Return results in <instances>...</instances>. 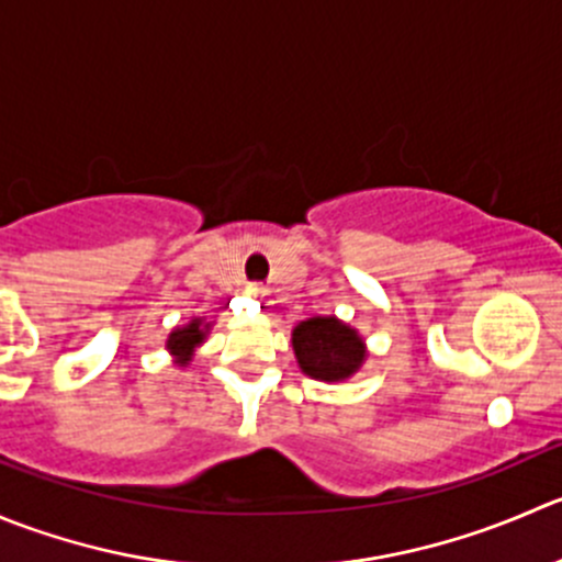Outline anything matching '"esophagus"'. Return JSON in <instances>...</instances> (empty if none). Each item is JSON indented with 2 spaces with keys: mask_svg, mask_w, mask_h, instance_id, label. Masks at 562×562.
Wrapping results in <instances>:
<instances>
[{
  "mask_svg": "<svg viewBox=\"0 0 562 562\" xmlns=\"http://www.w3.org/2000/svg\"><path fill=\"white\" fill-rule=\"evenodd\" d=\"M246 292L251 294V297H265V294H268V289H265L262 283H248Z\"/></svg>",
  "mask_w": 562,
  "mask_h": 562,
  "instance_id": "esophagus-1",
  "label": "esophagus"
}]
</instances>
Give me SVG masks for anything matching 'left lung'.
Returning a JSON list of instances; mask_svg holds the SVG:
<instances>
[{
  "label": "left lung",
  "instance_id": "obj_1",
  "mask_svg": "<svg viewBox=\"0 0 562 562\" xmlns=\"http://www.w3.org/2000/svg\"><path fill=\"white\" fill-rule=\"evenodd\" d=\"M292 347L300 369L314 380L338 382L352 376L363 363V341L336 316H314L294 327Z\"/></svg>",
  "mask_w": 562,
  "mask_h": 562
}]
</instances>
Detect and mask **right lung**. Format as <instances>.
<instances>
[{
    "label": "right lung",
    "mask_w": 562,
    "mask_h": 562,
    "mask_svg": "<svg viewBox=\"0 0 562 562\" xmlns=\"http://www.w3.org/2000/svg\"><path fill=\"white\" fill-rule=\"evenodd\" d=\"M202 338H204L202 325H199V319H193L188 327H177V330L169 336V344H166V347H169L177 358H182V363H188V360H191L193 347L202 344Z\"/></svg>",
    "instance_id": "obj_1"
}]
</instances>
